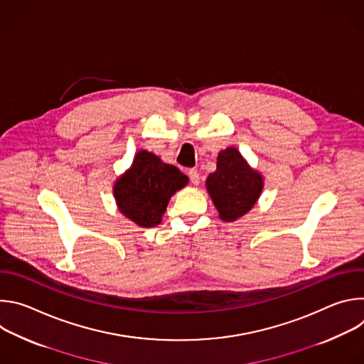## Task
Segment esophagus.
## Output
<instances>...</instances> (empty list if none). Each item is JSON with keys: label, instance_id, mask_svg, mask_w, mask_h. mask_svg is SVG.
<instances>
[{"label": "esophagus", "instance_id": "esophagus-1", "mask_svg": "<svg viewBox=\"0 0 364 364\" xmlns=\"http://www.w3.org/2000/svg\"><path fill=\"white\" fill-rule=\"evenodd\" d=\"M188 177H190V180H191V183H193L194 186H197V184L200 183V174H198V171H197L196 168L188 170Z\"/></svg>", "mask_w": 364, "mask_h": 364}]
</instances>
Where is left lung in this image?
<instances>
[{
	"mask_svg": "<svg viewBox=\"0 0 364 364\" xmlns=\"http://www.w3.org/2000/svg\"><path fill=\"white\" fill-rule=\"evenodd\" d=\"M205 187L220 219L233 222L255 205L262 193L264 178L249 167L236 148L229 146L219 152L218 168L207 177Z\"/></svg>",
	"mask_w": 364,
	"mask_h": 364,
	"instance_id": "left-lung-1",
	"label": "left lung"
}]
</instances>
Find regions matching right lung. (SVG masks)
<instances>
[{
    "label": "right lung",
    "mask_w": 364,
    "mask_h": 364,
    "mask_svg": "<svg viewBox=\"0 0 364 364\" xmlns=\"http://www.w3.org/2000/svg\"><path fill=\"white\" fill-rule=\"evenodd\" d=\"M188 183L177 167L145 149L136 152L131 168L114 186L119 212L141 228L157 226L171 196Z\"/></svg>",
    "instance_id": "1"
}]
</instances>
